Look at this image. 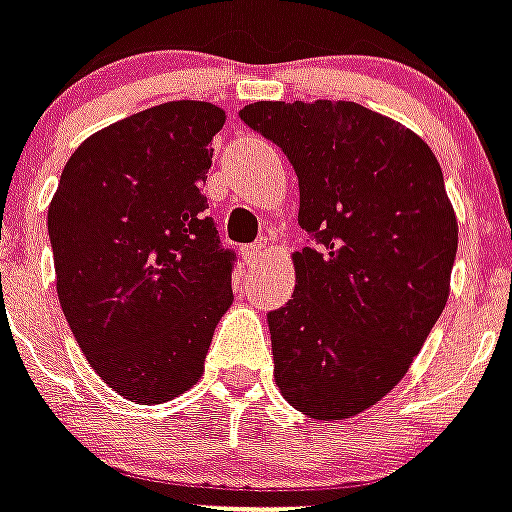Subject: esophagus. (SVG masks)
<instances>
[{
	"mask_svg": "<svg viewBox=\"0 0 512 512\" xmlns=\"http://www.w3.org/2000/svg\"><path fill=\"white\" fill-rule=\"evenodd\" d=\"M265 252H268V247H265V242L247 244V247H242L244 263H247V265H257V263H260V260H263Z\"/></svg>",
	"mask_w": 512,
	"mask_h": 512,
	"instance_id": "obj_1",
	"label": "esophagus"
}]
</instances>
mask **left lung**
<instances>
[{
    "mask_svg": "<svg viewBox=\"0 0 512 512\" xmlns=\"http://www.w3.org/2000/svg\"><path fill=\"white\" fill-rule=\"evenodd\" d=\"M284 149L299 181L292 299L268 313L276 384L318 421L392 392L450 297L458 220L429 144L355 102H255L239 110Z\"/></svg>",
    "mask_w": 512,
    "mask_h": 512,
    "instance_id": "1",
    "label": "left lung"
}]
</instances>
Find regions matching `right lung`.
<instances>
[{
  "label": "right lung",
  "instance_id": "1",
  "mask_svg": "<svg viewBox=\"0 0 512 512\" xmlns=\"http://www.w3.org/2000/svg\"><path fill=\"white\" fill-rule=\"evenodd\" d=\"M226 112L178 99L102 128L70 155L49 205L57 297L110 389L160 405L197 384L231 302L202 184Z\"/></svg>",
  "mask_w": 512,
  "mask_h": 512
}]
</instances>
